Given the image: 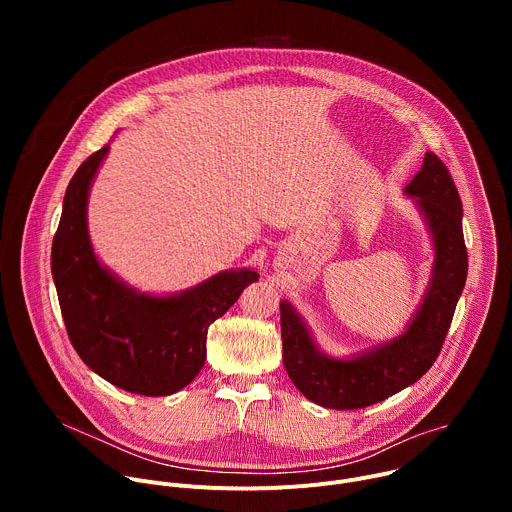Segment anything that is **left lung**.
<instances>
[{
	"label": "left lung",
	"mask_w": 512,
	"mask_h": 512,
	"mask_svg": "<svg viewBox=\"0 0 512 512\" xmlns=\"http://www.w3.org/2000/svg\"><path fill=\"white\" fill-rule=\"evenodd\" d=\"M415 198L433 245L425 294L405 330L369 350L344 358L326 354L300 312L281 300L285 371L304 397L328 409H362L417 383L435 362L450 330L468 275L462 233V200L456 184L433 152L403 190Z\"/></svg>",
	"instance_id": "1"
}]
</instances>
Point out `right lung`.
<instances>
[{"label": "right lung", "instance_id": "1", "mask_svg": "<svg viewBox=\"0 0 512 512\" xmlns=\"http://www.w3.org/2000/svg\"><path fill=\"white\" fill-rule=\"evenodd\" d=\"M109 143L72 176L52 241V277L68 338L87 367L111 385L145 395H172L194 381L206 360L208 326L259 279L227 269L168 296L141 294L95 255L87 204Z\"/></svg>", "mask_w": 512, "mask_h": 512}]
</instances>
